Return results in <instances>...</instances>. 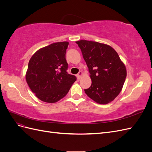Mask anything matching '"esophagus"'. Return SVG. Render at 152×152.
Wrapping results in <instances>:
<instances>
[{"label": "esophagus", "instance_id": "1", "mask_svg": "<svg viewBox=\"0 0 152 152\" xmlns=\"http://www.w3.org/2000/svg\"><path fill=\"white\" fill-rule=\"evenodd\" d=\"M82 75V72H79V73L77 75V79H80V77H81V75Z\"/></svg>", "mask_w": 152, "mask_h": 152}]
</instances>
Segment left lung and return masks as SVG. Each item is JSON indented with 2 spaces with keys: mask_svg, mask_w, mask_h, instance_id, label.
Returning <instances> with one entry per match:
<instances>
[{
  "mask_svg": "<svg viewBox=\"0 0 152 152\" xmlns=\"http://www.w3.org/2000/svg\"><path fill=\"white\" fill-rule=\"evenodd\" d=\"M76 43L89 68L92 84L84 89L89 97L105 104L121 93L127 72L118 54L111 46L94 41L81 40Z\"/></svg>",
  "mask_w": 152,
  "mask_h": 152,
  "instance_id": "obj_1",
  "label": "left lung"
}]
</instances>
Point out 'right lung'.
Returning a JSON list of instances; mask_svg holds the SVG:
<instances>
[{"label": "right lung", "instance_id": "1", "mask_svg": "<svg viewBox=\"0 0 152 152\" xmlns=\"http://www.w3.org/2000/svg\"><path fill=\"white\" fill-rule=\"evenodd\" d=\"M68 42H56L38 50L30 58L26 80L31 91L42 102L53 103L67 94L75 75L66 72Z\"/></svg>", "mask_w": 152, "mask_h": 152}]
</instances>
